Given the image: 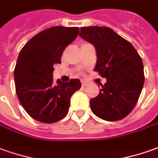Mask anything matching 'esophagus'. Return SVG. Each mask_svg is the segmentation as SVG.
<instances>
[{"label": "esophagus", "mask_w": 158, "mask_h": 158, "mask_svg": "<svg viewBox=\"0 0 158 158\" xmlns=\"http://www.w3.org/2000/svg\"><path fill=\"white\" fill-rule=\"evenodd\" d=\"M88 84H89V82H88V81H81V86H82V87H85V86H87Z\"/></svg>", "instance_id": "obj_1"}]
</instances>
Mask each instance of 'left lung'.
<instances>
[{"mask_svg": "<svg viewBox=\"0 0 158 158\" xmlns=\"http://www.w3.org/2000/svg\"><path fill=\"white\" fill-rule=\"evenodd\" d=\"M79 35L95 48L94 69L106 82L90 100L94 114L106 121L122 119L138 102L144 82L143 66L135 48L109 27H81Z\"/></svg>", "mask_w": 158, "mask_h": 158, "instance_id": "8db88e82", "label": "left lung"}]
</instances>
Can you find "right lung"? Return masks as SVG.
<instances>
[{
  "instance_id": "right-lung-1",
  "label": "right lung",
  "mask_w": 158,
  "mask_h": 158,
  "mask_svg": "<svg viewBox=\"0 0 158 158\" xmlns=\"http://www.w3.org/2000/svg\"><path fill=\"white\" fill-rule=\"evenodd\" d=\"M78 31V27H51L31 38L19 52L14 73L16 94L23 108L40 122L51 124L64 118L71 95L81 88L79 79L57 80L54 84L52 74Z\"/></svg>"
}]
</instances>
